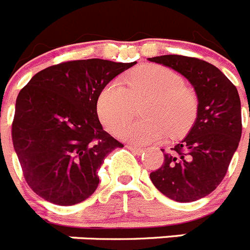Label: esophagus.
<instances>
[{
    "mask_svg": "<svg viewBox=\"0 0 250 250\" xmlns=\"http://www.w3.org/2000/svg\"><path fill=\"white\" fill-rule=\"evenodd\" d=\"M126 147L129 150H131V151L134 152V154H136V155H140L141 152L144 151V150L141 149V147H138V146H135V145H131V144H127Z\"/></svg>",
    "mask_w": 250,
    "mask_h": 250,
    "instance_id": "1",
    "label": "esophagus"
}]
</instances>
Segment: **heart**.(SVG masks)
<instances>
[{
    "label": "heart",
    "mask_w": 250,
    "mask_h": 250,
    "mask_svg": "<svg viewBox=\"0 0 250 250\" xmlns=\"http://www.w3.org/2000/svg\"><path fill=\"white\" fill-rule=\"evenodd\" d=\"M139 108L141 121L120 124L131 116L133 105ZM96 112L109 131L135 144H149L179 135L190 126L196 114L194 92L183 77L161 65H144L127 72L119 81L106 83L99 92Z\"/></svg>",
    "instance_id": "1"
}]
</instances>
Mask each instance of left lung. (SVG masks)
I'll list each match as a JSON object with an SVG mask.
<instances>
[{"label": "left lung", "mask_w": 250, "mask_h": 250, "mask_svg": "<svg viewBox=\"0 0 250 250\" xmlns=\"http://www.w3.org/2000/svg\"><path fill=\"white\" fill-rule=\"evenodd\" d=\"M190 81L198 96L196 120L189 134L150 173L152 184L170 199L190 203L209 195L224 179L242 136L237 87L219 68L196 57L164 55L149 59Z\"/></svg>", "instance_id": "1"}]
</instances>
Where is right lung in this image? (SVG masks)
I'll return each instance as SVG.
<instances>
[{"mask_svg":"<svg viewBox=\"0 0 250 250\" xmlns=\"http://www.w3.org/2000/svg\"><path fill=\"white\" fill-rule=\"evenodd\" d=\"M134 62L89 59L37 72L16 100L12 143L28 187L57 205L87 199L98 170L120 141L99 121L96 100L106 83Z\"/></svg>","mask_w":250,"mask_h":250,"instance_id":"right-lung-1","label":"right lung"}]
</instances>
